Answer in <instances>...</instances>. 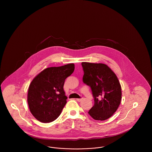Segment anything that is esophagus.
<instances>
[{"instance_id": "esophagus-1", "label": "esophagus", "mask_w": 152, "mask_h": 152, "mask_svg": "<svg viewBox=\"0 0 152 152\" xmlns=\"http://www.w3.org/2000/svg\"><path fill=\"white\" fill-rule=\"evenodd\" d=\"M82 100H83L82 99H76V100L77 101H79V102L82 101Z\"/></svg>"}]
</instances>
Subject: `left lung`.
<instances>
[{
	"mask_svg": "<svg viewBox=\"0 0 152 152\" xmlns=\"http://www.w3.org/2000/svg\"><path fill=\"white\" fill-rule=\"evenodd\" d=\"M83 82L91 88L94 104L88 113L96 120L112 116L121 101V87L114 72L102 63L82 62Z\"/></svg>",
	"mask_w": 152,
	"mask_h": 152,
	"instance_id": "8db88e82",
	"label": "left lung"
}]
</instances>
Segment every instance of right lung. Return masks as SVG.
I'll list each match as a JSON object with an SVG mask.
<instances>
[{"label": "right lung", "mask_w": 152, "mask_h": 152, "mask_svg": "<svg viewBox=\"0 0 152 152\" xmlns=\"http://www.w3.org/2000/svg\"><path fill=\"white\" fill-rule=\"evenodd\" d=\"M75 64L45 68L31 81L27 102L32 115L42 123L55 120L66 103L63 86L65 80L74 71Z\"/></svg>", "instance_id": "1"}]
</instances>
